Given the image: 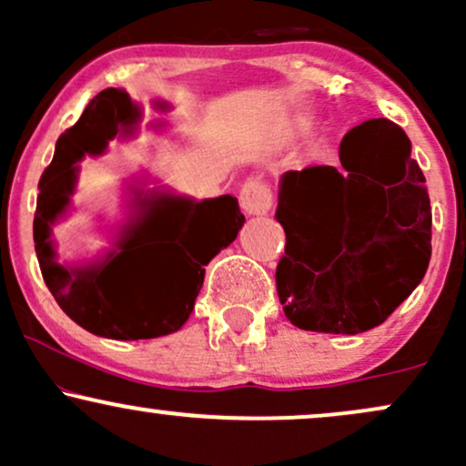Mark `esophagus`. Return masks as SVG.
I'll list each match as a JSON object with an SVG mask.
<instances>
[{
  "label": "esophagus",
  "mask_w": 466,
  "mask_h": 466,
  "mask_svg": "<svg viewBox=\"0 0 466 466\" xmlns=\"http://www.w3.org/2000/svg\"><path fill=\"white\" fill-rule=\"evenodd\" d=\"M274 203L269 184L263 179H248L240 188V208L248 215H267Z\"/></svg>",
  "instance_id": "obj_1"
}]
</instances>
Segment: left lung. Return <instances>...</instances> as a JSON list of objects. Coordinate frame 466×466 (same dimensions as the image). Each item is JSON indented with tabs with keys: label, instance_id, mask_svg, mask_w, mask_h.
Returning <instances> with one entry per match:
<instances>
[{
	"label": "left lung",
	"instance_id": "obj_1",
	"mask_svg": "<svg viewBox=\"0 0 466 466\" xmlns=\"http://www.w3.org/2000/svg\"><path fill=\"white\" fill-rule=\"evenodd\" d=\"M339 162L282 175L276 289L298 329L357 335L386 322L425 276L431 206L408 136L388 117L346 133Z\"/></svg>",
	"mask_w": 466,
	"mask_h": 466
}]
</instances>
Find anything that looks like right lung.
Masks as SVG:
<instances>
[{
    "mask_svg": "<svg viewBox=\"0 0 466 466\" xmlns=\"http://www.w3.org/2000/svg\"><path fill=\"white\" fill-rule=\"evenodd\" d=\"M140 111L122 89H105L72 129L58 137L55 157L39 179L35 251L58 307L78 326L106 339H153L175 333L190 318L206 265L237 238L245 223L238 201L223 195L190 201L173 195L142 199V212L103 263L80 269L58 265L50 228L69 206L76 162L100 155Z\"/></svg>",
    "mask_w": 466,
    "mask_h": 466,
    "instance_id": "obj_1",
    "label": "right lung"
}]
</instances>
